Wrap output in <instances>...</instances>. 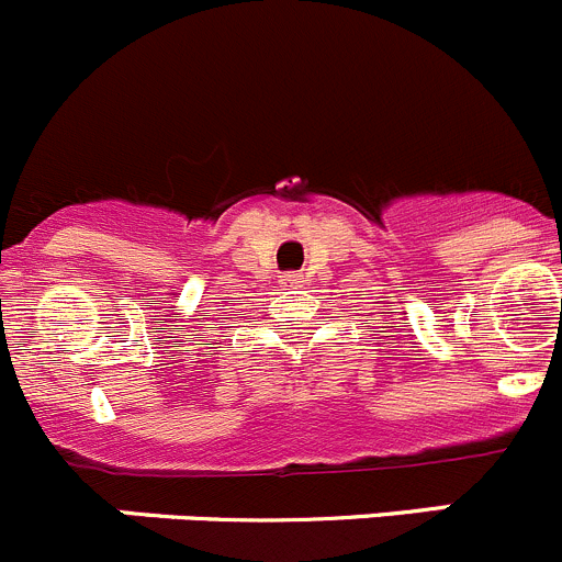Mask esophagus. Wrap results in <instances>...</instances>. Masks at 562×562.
Returning <instances> with one entry per match:
<instances>
[{
	"mask_svg": "<svg viewBox=\"0 0 562 562\" xmlns=\"http://www.w3.org/2000/svg\"><path fill=\"white\" fill-rule=\"evenodd\" d=\"M282 285L302 288L305 285V274H302V271H288V274H282Z\"/></svg>",
	"mask_w": 562,
	"mask_h": 562,
	"instance_id": "esophagus-1",
	"label": "esophagus"
}]
</instances>
